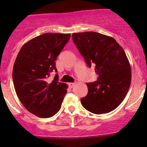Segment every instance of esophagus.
Returning <instances> with one entry per match:
<instances>
[{"mask_svg":"<svg viewBox=\"0 0 147 147\" xmlns=\"http://www.w3.org/2000/svg\"><path fill=\"white\" fill-rule=\"evenodd\" d=\"M75 85V83H68V86L70 88H72L74 87V86Z\"/></svg>","mask_w":147,"mask_h":147,"instance_id":"esophagus-1","label":"esophagus"}]
</instances>
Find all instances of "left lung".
I'll return each mask as SVG.
<instances>
[{"mask_svg":"<svg viewBox=\"0 0 147 147\" xmlns=\"http://www.w3.org/2000/svg\"><path fill=\"white\" fill-rule=\"evenodd\" d=\"M72 40L89 67L95 65L97 81L87 83L82 106L95 114L111 112L125 98L131 68L125 52L113 37L95 32L74 33Z\"/></svg>","mask_w":147,"mask_h":147,"instance_id":"8db88e82","label":"left lung"}]
</instances>
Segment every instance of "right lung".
<instances>
[{"mask_svg":"<svg viewBox=\"0 0 147 147\" xmlns=\"http://www.w3.org/2000/svg\"><path fill=\"white\" fill-rule=\"evenodd\" d=\"M70 34L45 33L22 46L14 67L12 79L18 99L29 112L39 117H52L60 110L67 84L57 82V75L48 82L50 73L57 72V57Z\"/></svg>","mask_w":147,"mask_h":147,"instance_id":"right-lung-1","label":"right lung"}]
</instances>
